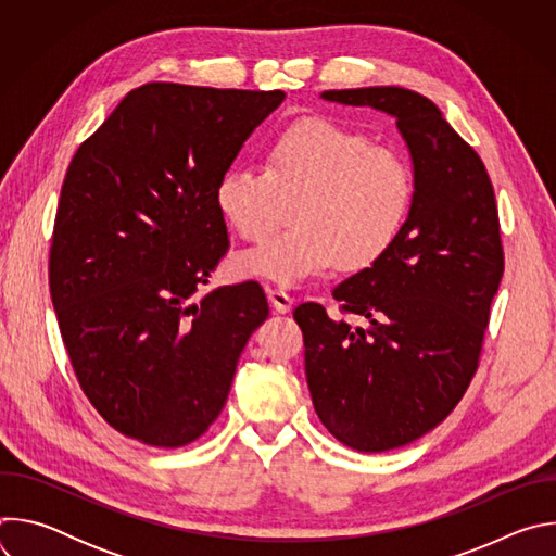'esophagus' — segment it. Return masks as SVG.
Returning <instances> with one entry per match:
<instances>
[{
	"instance_id": "obj_1",
	"label": "esophagus",
	"mask_w": 556,
	"mask_h": 556,
	"mask_svg": "<svg viewBox=\"0 0 556 556\" xmlns=\"http://www.w3.org/2000/svg\"><path fill=\"white\" fill-rule=\"evenodd\" d=\"M268 301H270L273 309H275V312H279V314L290 312V309H292V303H294V299H292L286 290H281V288H273V290H268Z\"/></svg>"
}]
</instances>
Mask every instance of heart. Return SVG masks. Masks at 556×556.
Here are the masks:
<instances>
[{
    "instance_id": "heart-1",
    "label": "heart",
    "mask_w": 556,
    "mask_h": 556,
    "mask_svg": "<svg viewBox=\"0 0 556 556\" xmlns=\"http://www.w3.org/2000/svg\"><path fill=\"white\" fill-rule=\"evenodd\" d=\"M412 198L401 151L328 118L294 121L270 140L266 167H232L215 189L222 217L244 240L268 235L292 204L290 228L232 260L237 277L286 288L337 264L371 268L399 240Z\"/></svg>"
}]
</instances>
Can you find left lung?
Returning <instances> with one entry per match:
<instances>
[{
	"instance_id": "8db88e82",
	"label": "left lung",
	"mask_w": 556,
	"mask_h": 556,
	"mask_svg": "<svg viewBox=\"0 0 556 556\" xmlns=\"http://www.w3.org/2000/svg\"><path fill=\"white\" fill-rule=\"evenodd\" d=\"M321 99L393 116L414 165L399 240L332 290L367 326L319 303L294 309L316 416L345 446L380 453L438 427L478 369L504 275L500 217L482 157L427 97L376 86Z\"/></svg>"
}]
</instances>
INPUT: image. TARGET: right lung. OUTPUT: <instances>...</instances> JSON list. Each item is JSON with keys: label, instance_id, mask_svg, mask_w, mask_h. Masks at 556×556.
Wrapping results in <instances>:
<instances>
[{"label": "right lung", "instance_id": "obj_1", "mask_svg": "<svg viewBox=\"0 0 556 556\" xmlns=\"http://www.w3.org/2000/svg\"><path fill=\"white\" fill-rule=\"evenodd\" d=\"M283 99L281 90L147 84L72 157L50 296L78 384L127 438L163 448L198 440L268 319L255 281L191 296L228 249L217 182Z\"/></svg>", "mask_w": 556, "mask_h": 556}]
</instances>
